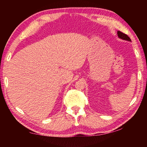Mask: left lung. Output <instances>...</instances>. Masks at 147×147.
Returning a JSON list of instances; mask_svg holds the SVG:
<instances>
[{
	"instance_id": "obj_1",
	"label": "left lung",
	"mask_w": 147,
	"mask_h": 147,
	"mask_svg": "<svg viewBox=\"0 0 147 147\" xmlns=\"http://www.w3.org/2000/svg\"><path fill=\"white\" fill-rule=\"evenodd\" d=\"M117 36H118V37H119V38L123 39V40H126V41H131L130 38H129V37L127 36V35L123 33V32H121V31H118L117 32Z\"/></svg>"
}]
</instances>
